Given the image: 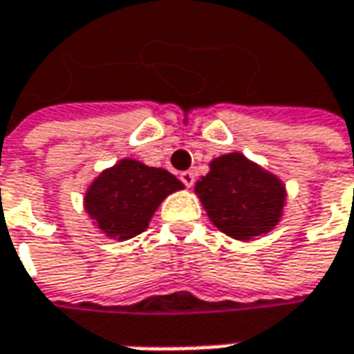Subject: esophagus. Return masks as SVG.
<instances>
[{
	"label": "esophagus",
	"instance_id": "obj_1",
	"mask_svg": "<svg viewBox=\"0 0 354 354\" xmlns=\"http://www.w3.org/2000/svg\"><path fill=\"white\" fill-rule=\"evenodd\" d=\"M179 179L185 183V187H193V183H195V173H193V171H183V173L179 175Z\"/></svg>",
	"mask_w": 354,
	"mask_h": 354
}]
</instances>
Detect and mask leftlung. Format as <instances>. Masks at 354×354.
<instances>
[{
    "instance_id": "1",
    "label": "left lung",
    "mask_w": 354,
    "mask_h": 354,
    "mask_svg": "<svg viewBox=\"0 0 354 354\" xmlns=\"http://www.w3.org/2000/svg\"><path fill=\"white\" fill-rule=\"evenodd\" d=\"M195 193L211 223L237 241H251L273 231L287 199L283 181L243 153L213 159L209 173L197 181Z\"/></svg>"
}]
</instances>
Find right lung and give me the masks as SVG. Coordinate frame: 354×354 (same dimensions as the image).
<instances>
[{
	"mask_svg": "<svg viewBox=\"0 0 354 354\" xmlns=\"http://www.w3.org/2000/svg\"><path fill=\"white\" fill-rule=\"evenodd\" d=\"M183 183L161 167L121 159L105 169L85 191V211L105 237L127 241L149 227L163 199Z\"/></svg>",
	"mask_w": 354,
	"mask_h": 354,
	"instance_id": "1",
	"label": "right lung"
}]
</instances>
